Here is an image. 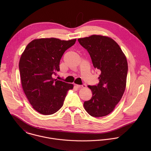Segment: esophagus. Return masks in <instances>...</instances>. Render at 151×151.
Returning a JSON list of instances; mask_svg holds the SVG:
<instances>
[{"label":"esophagus","instance_id":"obj_1","mask_svg":"<svg viewBox=\"0 0 151 151\" xmlns=\"http://www.w3.org/2000/svg\"><path fill=\"white\" fill-rule=\"evenodd\" d=\"M76 86H77V88H84L86 87V84H83L82 85H76Z\"/></svg>","mask_w":151,"mask_h":151}]
</instances>
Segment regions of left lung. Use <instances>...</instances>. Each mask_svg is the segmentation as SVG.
I'll return each mask as SVG.
<instances>
[{
    "instance_id": "8db88e82",
    "label": "left lung",
    "mask_w": 151,
    "mask_h": 151,
    "mask_svg": "<svg viewBox=\"0 0 151 151\" xmlns=\"http://www.w3.org/2000/svg\"><path fill=\"white\" fill-rule=\"evenodd\" d=\"M78 41L89 53L94 68L101 73L99 83L88 86L92 96L84 102V106L91 116H105L114 110L124 92L128 73L126 58L119 45L107 37L93 35Z\"/></svg>"
}]
</instances>
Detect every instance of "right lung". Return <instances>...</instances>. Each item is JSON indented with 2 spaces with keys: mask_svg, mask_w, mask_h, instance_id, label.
Wrapping results in <instances>:
<instances>
[{
  "mask_svg": "<svg viewBox=\"0 0 151 151\" xmlns=\"http://www.w3.org/2000/svg\"><path fill=\"white\" fill-rule=\"evenodd\" d=\"M76 39L41 38L28 44L19 62L23 91L32 108L44 115L56 113L62 107L67 92L73 85L53 79L60 70V61L65 51Z\"/></svg>",
  "mask_w": 151,
  "mask_h": 151,
  "instance_id": "add662e5",
  "label": "right lung"
}]
</instances>
